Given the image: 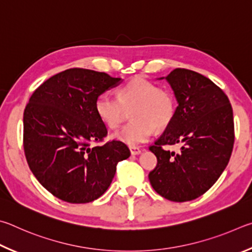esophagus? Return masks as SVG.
Here are the masks:
<instances>
[{
  "instance_id": "1",
  "label": "esophagus",
  "mask_w": 252,
  "mask_h": 252,
  "mask_svg": "<svg viewBox=\"0 0 252 252\" xmlns=\"http://www.w3.org/2000/svg\"><path fill=\"white\" fill-rule=\"evenodd\" d=\"M129 149H130L131 155H138V154L142 153V149L139 147H129Z\"/></svg>"
}]
</instances>
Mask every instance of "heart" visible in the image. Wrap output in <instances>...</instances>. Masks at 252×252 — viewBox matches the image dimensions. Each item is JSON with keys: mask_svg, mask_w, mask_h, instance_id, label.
I'll return each mask as SVG.
<instances>
[{"mask_svg": "<svg viewBox=\"0 0 252 252\" xmlns=\"http://www.w3.org/2000/svg\"><path fill=\"white\" fill-rule=\"evenodd\" d=\"M131 109L133 122L115 133L114 138L135 147L147 142L154 128L160 130L169 125L176 112V98L168 87L135 77L119 88L118 98L100 94L95 101L99 119L112 129L121 125Z\"/></svg>", "mask_w": 252, "mask_h": 252, "instance_id": "heart-1", "label": "heart"}]
</instances>
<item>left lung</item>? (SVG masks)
I'll use <instances>...</instances> for the list:
<instances>
[{
  "mask_svg": "<svg viewBox=\"0 0 252 252\" xmlns=\"http://www.w3.org/2000/svg\"><path fill=\"white\" fill-rule=\"evenodd\" d=\"M178 106L174 118L149 151L157 157L148 175L157 193L184 202L200 197L217 182L230 159L235 126L230 101L204 75L176 68L166 77ZM182 145L179 153L165 146Z\"/></svg>",
  "mask_w": 252,
  "mask_h": 252,
  "instance_id": "left-lung-1",
  "label": "left lung"
}]
</instances>
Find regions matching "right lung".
Masks as SVG:
<instances>
[{
    "label": "right lung",
    "mask_w": 252,
    "mask_h": 252,
    "mask_svg": "<svg viewBox=\"0 0 252 252\" xmlns=\"http://www.w3.org/2000/svg\"><path fill=\"white\" fill-rule=\"evenodd\" d=\"M121 82L106 73L69 68L39 85L23 116L26 160L42 186L70 204L94 201L107 190L125 144L100 143L107 128L95 110L96 98Z\"/></svg>",
    "instance_id": "add662e5"
}]
</instances>
